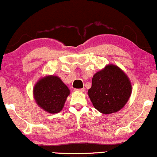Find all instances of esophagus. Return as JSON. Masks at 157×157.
Segmentation results:
<instances>
[{"label": "esophagus", "mask_w": 157, "mask_h": 157, "mask_svg": "<svg viewBox=\"0 0 157 157\" xmlns=\"http://www.w3.org/2000/svg\"><path fill=\"white\" fill-rule=\"evenodd\" d=\"M75 91H80V92H83L85 91V89L84 88H82V89H75Z\"/></svg>", "instance_id": "1"}]
</instances>
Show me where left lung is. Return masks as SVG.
<instances>
[{"label": "left lung", "instance_id": "8db88e82", "mask_svg": "<svg viewBox=\"0 0 157 157\" xmlns=\"http://www.w3.org/2000/svg\"><path fill=\"white\" fill-rule=\"evenodd\" d=\"M132 93L127 76L117 66L108 65L94 74L88 94L96 109L108 114L123 108Z\"/></svg>", "mask_w": 157, "mask_h": 157}]
</instances>
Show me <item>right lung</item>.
<instances>
[{
    "label": "right lung",
    "mask_w": 157,
    "mask_h": 157,
    "mask_svg": "<svg viewBox=\"0 0 157 157\" xmlns=\"http://www.w3.org/2000/svg\"><path fill=\"white\" fill-rule=\"evenodd\" d=\"M70 91L59 77L41 78L33 89V96L38 106L47 112L56 113L63 109Z\"/></svg>",
    "instance_id": "right-lung-1"
}]
</instances>
